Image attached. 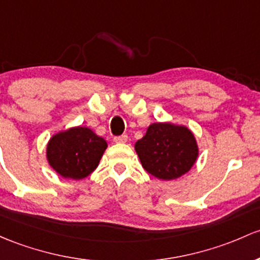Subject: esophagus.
Returning <instances> with one entry per match:
<instances>
[{
	"mask_svg": "<svg viewBox=\"0 0 260 260\" xmlns=\"http://www.w3.org/2000/svg\"><path fill=\"white\" fill-rule=\"evenodd\" d=\"M113 141L116 143H125L128 141V136L127 135H122V136H117V137L113 138Z\"/></svg>",
	"mask_w": 260,
	"mask_h": 260,
	"instance_id": "esophagus-1",
	"label": "esophagus"
}]
</instances>
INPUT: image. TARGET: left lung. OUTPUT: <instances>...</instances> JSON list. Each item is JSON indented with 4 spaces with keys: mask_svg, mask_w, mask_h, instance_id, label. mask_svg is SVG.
<instances>
[{
    "mask_svg": "<svg viewBox=\"0 0 260 260\" xmlns=\"http://www.w3.org/2000/svg\"><path fill=\"white\" fill-rule=\"evenodd\" d=\"M135 148L143 168L162 180L179 178L198 157L193 133L187 127L172 123H153Z\"/></svg>",
    "mask_w": 260,
    "mask_h": 260,
    "instance_id": "1",
    "label": "left lung"
}]
</instances>
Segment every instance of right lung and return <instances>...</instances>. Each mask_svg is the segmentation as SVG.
Segmentation results:
<instances>
[{
	"label": "right lung",
	"instance_id": "add662e5",
	"mask_svg": "<svg viewBox=\"0 0 260 260\" xmlns=\"http://www.w3.org/2000/svg\"><path fill=\"white\" fill-rule=\"evenodd\" d=\"M107 142L87 127L57 133L47 144L48 163L63 178L83 179L97 168Z\"/></svg>",
	"mask_w": 260,
	"mask_h": 260
}]
</instances>
